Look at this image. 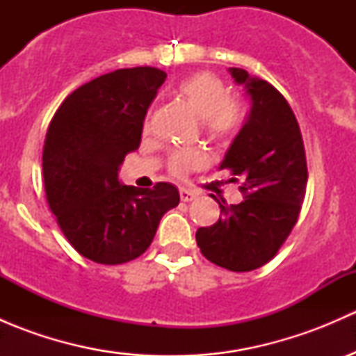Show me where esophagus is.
<instances>
[{
	"mask_svg": "<svg viewBox=\"0 0 356 356\" xmlns=\"http://www.w3.org/2000/svg\"><path fill=\"white\" fill-rule=\"evenodd\" d=\"M195 198H196L195 191H189V189H186V188L181 189V200L182 201H193Z\"/></svg>",
	"mask_w": 356,
	"mask_h": 356,
	"instance_id": "obj_1",
	"label": "esophagus"
}]
</instances>
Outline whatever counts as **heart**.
<instances>
[{
  "mask_svg": "<svg viewBox=\"0 0 356 356\" xmlns=\"http://www.w3.org/2000/svg\"><path fill=\"white\" fill-rule=\"evenodd\" d=\"M177 95L189 103L201 117L203 127L211 138L225 139L238 131L243 120V108L238 99L229 96V89L217 75L210 72L189 75L179 82ZM207 161L196 149H181L170 158V170L175 175L188 174Z\"/></svg>",
  "mask_w": 356,
  "mask_h": 356,
  "instance_id": "b5f03b06",
  "label": "heart"
}]
</instances>
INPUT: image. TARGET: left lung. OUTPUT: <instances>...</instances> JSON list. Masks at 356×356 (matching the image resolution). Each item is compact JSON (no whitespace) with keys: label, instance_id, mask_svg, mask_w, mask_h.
<instances>
[{"label":"left lung","instance_id":"left-lung-1","mask_svg":"<svg viewBox=\"0 0 356 356\" xmlns=\"http://www.w3.org/2000/svg\"><path fill=\"white\" fill-rule=\"evenodd\" d=\"M229 72L238 84H245L251 108L220 168L231 170L234 182L241 181L245 200L227 204L211 195L220 217L196 231V243L211 264L250 272L275 257L298 222L307 193V156L300 125L284 96L243 68Z\"/></svg>","mask_w":356,"mask_h":356}]
</instances>
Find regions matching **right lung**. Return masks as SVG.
I'll return each instance as SVG.
<instances>
[{
	"mask_svg": "<svg viewBox=\"0 0 356 356\" xmlns=\"http://www.w3.org/2000/svg\"><path fill=\"white\" fill-rule=\"evenodd\" d=\"M165 79L155 67L92 79L67 96L46 132V200L68 243L96 264L141 257L160 218L181 200L168 182L139 189L118 181L125 155L139 148L146 111Z\"/></svg>",
	"mask_w": 356,
	"mask_h": 356,
	"instance_id": "obj_1",
	"label": "right lung"
}]
</instances>
